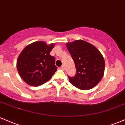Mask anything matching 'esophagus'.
<instances>
[{
  "label": "esophagus",
  "mask_w": 125,
  "mask_h": 125,
  "mask_svg": "<svg viewBox=\"0 0 125 125\" xmlns=\"http://www.w3.org/2000/svg\"><path fill=\"white\" fill-rule=\"evenodd\" d=\"M60 69H61L62 70L64 71V70H65V66H64L63 65V66H62L61 67H60Z\"/></svg>",
  "instance_id": "34e87169"
}]
</instances>
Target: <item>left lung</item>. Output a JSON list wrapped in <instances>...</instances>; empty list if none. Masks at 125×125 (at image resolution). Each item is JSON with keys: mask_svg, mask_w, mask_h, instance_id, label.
<instances>
[{"mask_svg": "<svg viewBox=\"0 0 125 125\" xmlns=\"http://www.w3.org/2000/svg\"><path fill=\"white\" fill-rule=\"evenodd\" d=\"M76 68L73 77L68 76L69 82L81 90L95 87L103 77L105 61L101 52L94 45L81 39L66 43Z\"/></svg>", "mask_w": 125, "mask_h": 125, "instance_id": "8db88e82", "label": "left lung"}]
</instances>
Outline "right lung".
Returning <instances> with one entry per match:
<instances>
[{
	"label": "right lung",
	"mask_w": 125,
	"mask_h": 125,
	"mask_svg": "<svg viewBox=\"0 0 125 125\" xmlns=\"http://www.w3.org/2000/svg\"><path fill=\"white\" fill-rule=\"evenodd\" d=\"M54 44L36 41L23 50L17 60L20 76L27 84L39 86L51 79L57 71L55 59L50 54Z\"/></svg>",
	"instance_id": "add662e5"
}]
</instances>
